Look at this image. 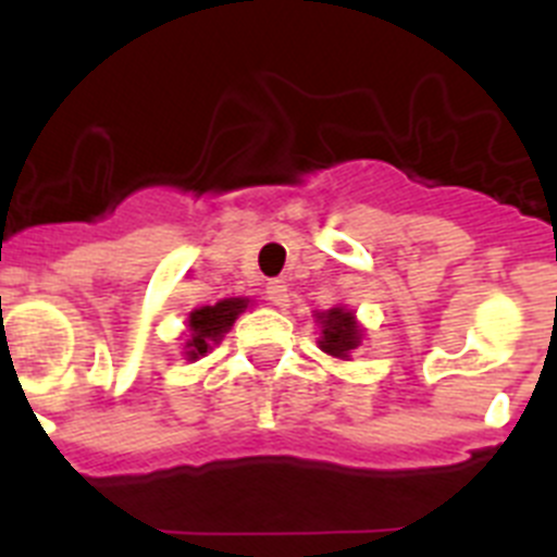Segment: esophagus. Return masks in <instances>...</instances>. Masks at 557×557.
<instances>
[{
	"mask_svg": "<svg viewBox=\"0 0 557 557\" xmlns=\"http://www.w3.org/2000/svg\"><path fill=\"white\" fill-rule=\"evenodd\" d=\"M264 295H268V301L273 304V307H287L289 304L287 282H270L268 287H264Z\"/></svg>",
	"mask_w": 557,
	"mask_h": 557,
	"instance_id": "1",
	"label": "esophagus"
}]
</instances>
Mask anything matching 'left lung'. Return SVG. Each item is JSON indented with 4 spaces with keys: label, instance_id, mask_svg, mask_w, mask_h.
I'll return each instance as SVG.
<instances>
[{
    "label": "left lung",
    "instance_id": "left-lung-1",
    "mask_svg": "<svg viewBox=\"0 0 557 557\" xmlns=\"http://www.w3.org/2000/svg\"><path fill=\"white\" fill-rule=\"evenodd\" d=\"M323 323V337H321V348L332 357H348L351 348L359 346V329L357 321H354V314L346 312V309H329V312L318 314Z\"/></svg>",
    "mask_w": 557,
    "mask_h": 557
}]
</instances>
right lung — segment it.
<instances>
[{
  "instance_id": "right-lung-1",
  "label": "right lung",
  "mask_w": 557,
  "mask_h": 557,
  "mask_svg": "<svg viewBox=\"0 0 557 557\" xmlns=\"http://www.w3.org/2000/svg\"><path fill=\"white\" fill-rule=\"evenodd\" d=\"M248 307L245 298H228V301H220L214 307L195 309L189 314V339H186V357L198 359L203 357L211 348V343H218L231 326H234L236 314Z\"/></svg>"
}]
</instances>
